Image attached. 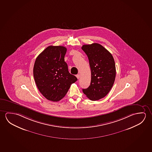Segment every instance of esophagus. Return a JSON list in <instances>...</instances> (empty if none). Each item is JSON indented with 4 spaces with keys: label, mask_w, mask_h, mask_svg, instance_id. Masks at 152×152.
Returning a JSON list of instances; mask_svg holds the SVG:
<instances>
[{
    "label": "esophagus",
    "mask_w": 152,
    "mask_h": 152,
    "mask_svg": "<svg viewBox=\"0 0 152 152\" xmlns=\"http://www.w3.org/2000/svg\"><path fill=\"white\" fill-rule=\"evenodd\" d=\"M76 77H77V79H79L80 77V75L79 74H77V75H76Z\"/></svg>",
    "instance_id": "obj_1"
}]
</instances>
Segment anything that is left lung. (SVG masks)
<instances>
[{
    "label": "left lung",
    "mask_w": 152,
    "mask_h": 152,
    "mask_svg": "<svg viewBox=\"0 0 152 152\" xmlns=\"http://www.w3.org/2000/svg\"><path fill=\"white\" fill-rule=\"evenodd\" d=\"M82 49L88 56L91 72L90 85L82 91L91 100H98L108 94L114 83L115 61L111 53L99 44L83 45Z\"/></svg>",
    "instance_id": "left-lung-1"
}]
</instances>
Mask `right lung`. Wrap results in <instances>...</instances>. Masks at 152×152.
<instances>
[{"label":"right lung","instance_id":"add662e5","mask_svg":"<svg viewBox=\"0 0 152 152\" xmlns=\"http://www.w3.org/2000/svg\"><path fill=\"white\" fill-rule=\"evenodd\" d=\"M66 48L49 46L36 58L33 75L39 91L50 101H58L65 96L77 79L68 71L64 61Z\"/></svg>","mask_w":152,"mask_h":152}]
</instances>
